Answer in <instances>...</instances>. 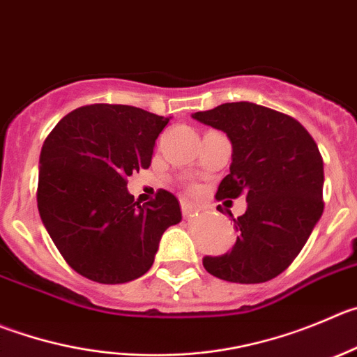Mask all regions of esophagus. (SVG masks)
<instances>
[{
  "label": "esophagus",
  "instance_id": "34e87169",
  "mask_svg": "<svg viewBox=\"0 0 357 357\" xmlns=\"http://www.w3.org/2000/svg\"><path fill=\"white\" fill-rule=\"evenodd\" d=\"M181 211L183 215H192L195 211V206L188 201H181Z\"/></svg>",
  "mask_w": 357,
  "mask_h": 357
}]
</instances>
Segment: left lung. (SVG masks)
<instances>
[{"mask_svg":"<svg viewBox=\"0 0 357 357\" xmlns=\"http://www.w3.org/2000/svg\"><path fill=\"white\" fill-rule=\"evenodd\" d=\"M194 119L232 142L231 172L216 199L245 194L248 202L245 215L232 218L238 239L231 252L208 255L202 264L234 284L268 282L292 264L322 216L324 165L317 144L294 118L252 102L222 103Z\"/></svg>","mask_w":357,"mask_h":357,"instance_id":"obj_1","label":"left lung"}]
</instances>
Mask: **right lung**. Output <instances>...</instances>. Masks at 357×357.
<instances>
[{
  "label": "right lung",
  "instance_id": "obj_1",
  "mask_svg": "<svg viewBox=\"0 0 357 357\" xmlns=\"http://www.w3.org/2000/svg\"><path fill=\"white\" fill-rule=\"evenodd\" d=\"M169 118L132 105L93 103L66 114L40 153V218L68 266L98 284L149 271L162 234L181 222L179 202L158 190L133 201L126 178L151 165Z\"/></svg>",
  "mask_w": 357,
  "mask_h": 357
}]
</instances>
